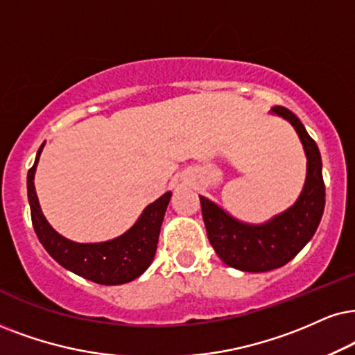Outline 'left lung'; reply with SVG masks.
<instances>
[{
	"label": "left lung",
	"instance_id": "1",
	"mask_svg": "<svg viewBox=\"0 0 355 355\" xmlns=\"http://www.w3.org/2000/svg\"><path fill=\"white\" fill-rule=\"evenodd\" d=\"M272 111L293 124L308 157L306 183L297 203L270 223L249 226L200 196L211 245L224 263L244 272H268L290 262L316 232L326 203L321 154L316 142L290 110L275 106Z\"/></svg>",
	"mask_w": 355,
	"mask_h": 355
}]
</instances>
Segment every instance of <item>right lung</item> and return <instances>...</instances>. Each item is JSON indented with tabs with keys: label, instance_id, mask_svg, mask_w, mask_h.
Instances as JSON below:
<instances>
[{
	"label": "right lung",
	"instance_id": "1",
	"mask_svg": "<svg viewBox=\"0 0 355 355\" xmlns=\"http://www.w3.org/2000/svg\"><path fill=\"white\" fill-rule=\"evenodd\" d=\"M42 147L44 144L40 146L35 162L28 172V198L34 231L44 249L67 270L100 285L128 284L142 275L154 260L160 226L172 193H165L147 206L139 221L118 239L100 244H77L57 234L40 211L34 188V172Z\"/></svg>",
	"mask_w": 355,
	"mask_h": 355
}]
</instances>
